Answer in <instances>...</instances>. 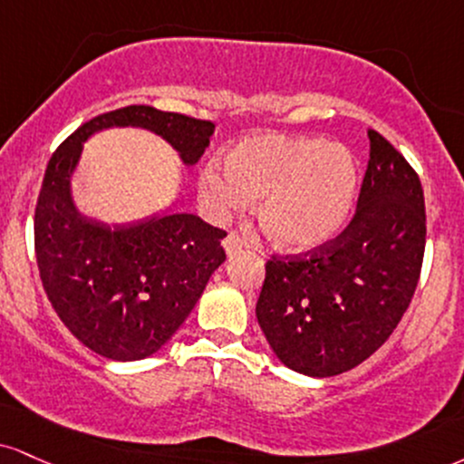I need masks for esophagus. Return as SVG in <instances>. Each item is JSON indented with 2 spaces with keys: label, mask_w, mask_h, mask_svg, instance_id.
I'll return each mask as SVG.
<instances>
[{
  "label": "esophagus",
  "mask_w": 464,
  "mask_h": 464,
  "mask_svg": "<svg viewBox=\"0 0 464 464\" xmlns=\"http://www.w3.org/2000/svg\"><path fill=\"white\" fill-rule=\"evenodd\" d=\"M222 246H225V253L228 256H233V255H237L239 250H242L244 242H242V237L236 236V233H228V236L222 239Z\"/></svg>",
  "instance_id": "esophagus-1"
}]
</instances>
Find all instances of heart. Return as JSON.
<instances>
[{
  "label": "heart",
  "mask_w": 464,
  "mask_h": 464,
  "mask_svg": "<svg viewBox=\"0 0 464 464\" xmlns=\"http://www.w3.org/2000/svg\"><path fill=\"white\" fill-rule=\"evenodd\" d=\"M359 169L348 149L324 138L261 133L236 144L227 166L211 160L198 197L222 220L259 201V225L276 248L311 253L333 242L353 216Z\"/></svg>",
  "instance_id": "1"
}]
</instances>
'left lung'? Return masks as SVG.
Here are the masks:
<instances>
[{
	"mask_svg": "<svg viewBox=\"0 0 464 464\" xmlns=\"http://www.w3.org/2000/svg\"><path fill=\"white\" fill-rule=\"evenodd\" d=\"M426 248L417 172L370 130V161L345 231L306 255L272 259L256 322L289 370L328 378L387 342L409 309Z\"/></svg>",
	"mask_w": 464,
	"mask_h": 464,
	"instance_id": "left-lung-1",
	"label": "left lung"
}]
</instances>
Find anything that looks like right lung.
Returning a JSON list of instances; mask_svg holds the SVG:
<instances>
[{
    "mask_svg": "<svg viewBox=\"0 0 464 464\" xmlns=\"http://www.w3.org/2000/svg\"><path fill=\"white\" fill-rule=\"evenodd\" d=\"M111 127L155 133L177 150L183 166H194L209 147L214 122L127 105L83 122L44 170L34 246L49 303L92 353L140 361L158 353L186 322L209 276L227 259L220 246L227 233L170 208L131 225H108L82 214L72 198V175L83 142Z\"/></svg>",
    "mask_w": 464,
    "mask_h": 464,
    "instance_id": "1",
    "label": "right lung"
}]
</instances>
